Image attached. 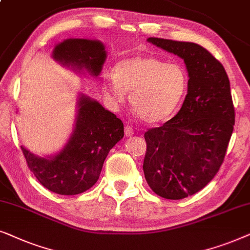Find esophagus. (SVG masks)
Here are the masks:
<instances>
[{"mask_svg": "<svg viewBox=\"0 0 250 250\" xmlns=\"http://www.w3.org/2000/svg\"><path fill=\"white\" fill-rule=\"evenodd\" d=\"M134 134V129H133V127L131 125H126L125 126V135L126 136H131Z\"/></svg>", "mask_w": 250, "mask_h": 250, "instance_id": "1", "label": "esophagus"}]
</instances>
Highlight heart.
<instances>
[{
    "label": "heart",
    "mask_w": 250,
    "mask_h": 250,
    "mask_svg": "<svg viewBox=\"0 0 250 250\" xmlns=\"http://www.w3.org/2000/svg\"><path fill=\"white\" fill-rule=\"evenodd\" d=\"M188 76L179 63H167L155 57H135L116 64L107 91L122 104L125 91L131 92L133 111L148 124H159L172 117L183 100Z\"/></svg>",
    "instance_id": "1"
}]
</instances>
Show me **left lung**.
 Segmentation results:
<instances>
[{"mask_svg": "<svg viewBox=\"0 0 250 250\" xmlns=\"http://www.w3.org/2000/svg\"><path fill=\"white\" fill-rule=\"evenodd\" d=\"M148 41L182 58L189 74L180 111L145 133L146 183L159 197L179 200L204 189L224 162L235 117L230 81L223 64L199 44Z\"/></svg>", "mask_w": 250, "mask_h": 250, "instance_id": "obj_1", "label": "left lung"}]
</instances>
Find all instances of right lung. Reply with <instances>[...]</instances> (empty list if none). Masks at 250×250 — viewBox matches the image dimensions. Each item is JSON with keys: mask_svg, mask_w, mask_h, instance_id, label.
<instances>
[{"mask_svg": "<svg viewBox=\"0 0 250 250\" xmlns=\"http://www.w3.org/2000/svg\"><path fill=\"white\" fill-rule=\"evenodd\" d=\"M53 58L74 68H86L98 76L105 59L97 41L67 40L56 46ZM75 131L62 151L41 158L21 146L27 166L39 182L52 192L74 196L91 189L100 176L110 149L124 136V124L100 104L81 97Z\"/></svg>", "mask_w": 250, "mask_h": 250, "instance_id": "right-lung-1", "label": "right lung"}]
</instances>
